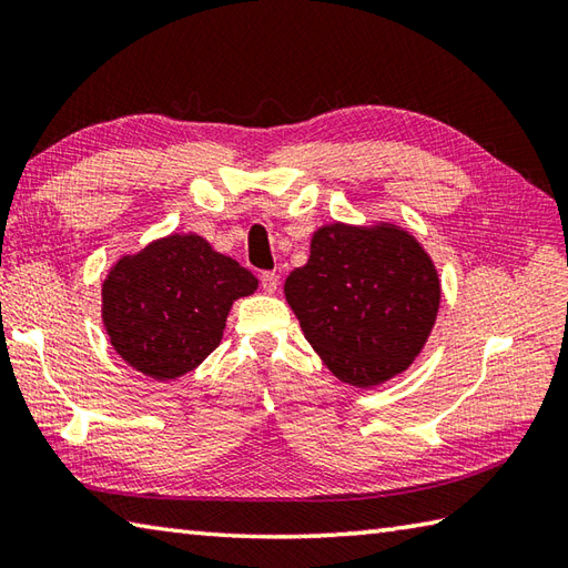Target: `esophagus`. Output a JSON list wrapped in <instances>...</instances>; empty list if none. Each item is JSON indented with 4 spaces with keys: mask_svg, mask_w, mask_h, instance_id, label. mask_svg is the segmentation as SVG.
Segmentation results:
<instances>
[{
    "mask_svg": "<svg viewBox=\"0 0 568 568\" xmlns=\"http://www.w3.org/2000/svg\"><path fill=\"white\" fill-rule=\"evenodd\" d=\"M277 283H281V275H277V273H271V271L261 273V285H263L265 293L273 295L277 291Z\"/></svg>",
    "mask_w": 568,
    "mask_h": 568,
    "instance_id": "34e87169",
    "label": "esophagus"
}]
</instances>
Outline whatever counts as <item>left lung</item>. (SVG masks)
I'll return each instance as SVG.
<instances>
[{
  "mask_svg": "<svg viewBox=\"0 0 568 568\" xmlns=\"http://www.w3.org/2000/svg\"><path fill=\"white\" fill-rule=\"evenodd\" d=\"M283 293L332 376L354 388L400 376L437 322L442 281L413 232L395 222L322 224Z\"/></svg>",
  "mask_w": 568,
  "mask_h": 568,
  "instance_id": "1",
  "label": "left lung"
}]
</instances>
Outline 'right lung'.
Returning a JSON list of instances; mask_svg holds the SVG:
<instances>
[{
  "label": "right lung",
  "instance_id": "right-lung-1",
  "mask_svg": "<svg viewBox=\"0 0 568 568\" xmlns=\"http://www.w3.org/2000/svg\"><path fill=\"white\" fill-rule=\"evenodd\" d=\"M256 275L200 234H168L119 258L102 283L114 352L153 381H175L220 346L229 310Z\"/></svg>",
  "mask_w": 568,
  "mask_h": 568
}]
</instances>
